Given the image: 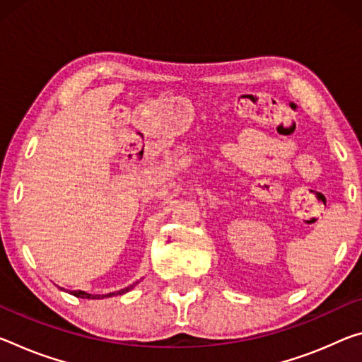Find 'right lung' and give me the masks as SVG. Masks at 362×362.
Returning <instances> with one entry per match:
<instances>
[{
	"instance_id": "right-lung-1",
	"label": "right lung",
	"mask_w": 362,
	"mask_h": 362,
	"mask_svg": "<svg viewBox=\"0 0 362 362\" xmlns=\"http://www.w3.org/2000/svg\"><path fill=\"white\" fill-rule=\"evenodd\" d=\"M136 284H139V282H135V284H132V285H129V286H125V288H122V290L112 291V293H106V295H91V293H87V291H82V290L71 291V295L77 296V298H85V300H103V298L117 296V295H124V293H127V291H130L132 288H134V286H135ZM61 290H64V288H61Z\"/></svg>"
}]
</instances>
